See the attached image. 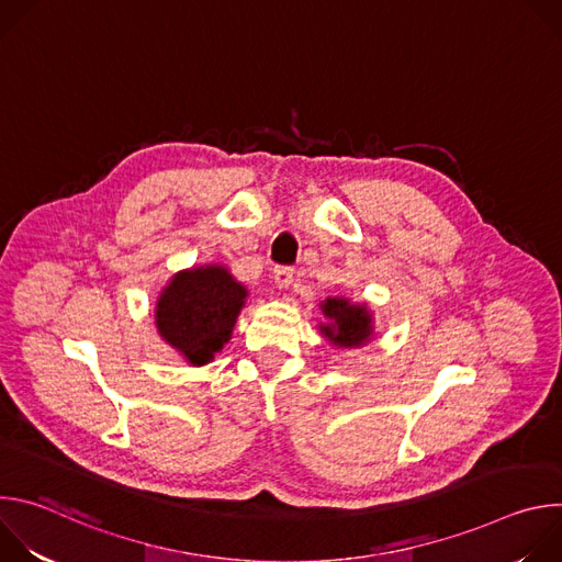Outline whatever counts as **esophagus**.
<instances>
[{"label":"esophagus","mask_w":562,"mask_h":562,"mask_svg":"<svg viewBox=\"0 0 562 562\" xmlns=\"http://www.w3.org/2000/svg\"><path fill=\"white\" fill-rule=\"evenodd\" d=\"M293 276H295L293 267H276V271H273L276 284H278L280 289H289L291 282H293Z\"/></svg>","instance_id":"esophagus-1"}]
</instances>
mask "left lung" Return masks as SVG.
<instances>
[{
	"instance_id": "left-lung-1",
	"label": "left lung",
	"mask_w": 562,
	"mask_h": 562,
	"mask_svg": "<svg viewBox=\"0 0 562 562\" xmlns=\"http://www.w3.org/2000/svg\"><path fill=\"white\" fill-rule=\"evenodd\" d=\"M319 308L327 317V323L319 325V334L334 347H362L373 338V317L367 304H353L347 297H327Z\"/></svg>"
}]
</instances>
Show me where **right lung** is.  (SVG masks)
Returning a JSON list of instances; mask_svg holds the SVG:
<instances>
[{"label": "right lung", "instance_id": "obj_1", "mask_svg": "<svg viewBox=\"0 0 562 562\" xmlns=\"http://www.w3.org/2000/svg\"><path fill=\"white\" fill-rule=\"evenodd\" d=\"M249 291L220 265L180 271L159 293L155 327L187 362L202 367L231 340Z\"/></svg>", "mask_w": 562, "mask_h": 562}]
</instances>
